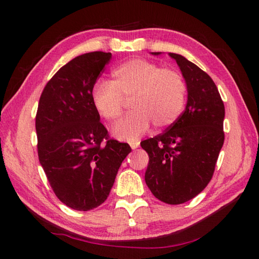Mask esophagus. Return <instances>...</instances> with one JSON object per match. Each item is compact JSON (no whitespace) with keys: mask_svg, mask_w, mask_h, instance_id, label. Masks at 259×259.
Masks as SVG:
<instances>
[{"mask_svg":"<svg viewBox=\"0 0 259 259\" xmlns=\"http://www.w3.org/2000/svg\"><path fill=\"white\" fill-rule=\"evenodd\" d=\"M139 146V142L138 140H136V142H131L130 143V147L133 148V150H136V148H137Z\"/></svg>","mask_w":259,"mask_h":259,"instance_id":"1","label":"esophagus"}]
</instances>
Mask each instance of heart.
Wrapping results in <instances>:
<instances>
[{
    "label": "heart",
    "mask_w": 259,
    "mask_h": 259,
    "mask_svg": "<svg viewBox=\"0 0 259 259\" xmlns=\"http://www.w3.org/2000/svg\"><path fill=\"white\" fill-rule=\"evenodd\" d=\"M112 81H100L93 91V104L105 120L114 123L126 106L133 109L113 130L116 138L134 142L150 129L171 125L186 104L187 87L181 73L144 59H133L116 67Z\"/></svg>",
    "instance_id": "b5f03b06"
}]
</instances>
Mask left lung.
Instances as JSON below:
<instances>
[{"mask_svg":"<svg viewBox=\"0 0 259 259\" xmlns=\"http://www.w3.org/2000/svg\"><path fill=\"white\" fill-rule=\"evenodd\" d=\"M169 56L177 61L186 81V108L164 133L143 140L140 146L150 157L145 182L153 195L164 203L181 204L211 181L225 139V107L207 73L185 57Z\"/></svg>","mask_w":259,"mask_h":259,"instance_id":"8db88e82","label":"left lung"}]
</instances>
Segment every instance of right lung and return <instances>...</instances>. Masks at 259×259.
Segmentation results:
<instances>
[{
    "instance_id": "add662e5",
    "label": "right lung",
    "mask_w": 259,
    "mask_h": 259,
    "mask_svg": "<svg viewBox=\"0 0 259 259\" xmlns=\"http://www.w3.org/2000/svg\"><path fill=\"white\" fill-rule=\"evenodd\" d=\"M111 52L81 55L47 83L35 117L37 154L52 191L67 207L88 211L105 202L126 143L111 139L93 104V90Z\"/></svg>"
}]
</instances>
